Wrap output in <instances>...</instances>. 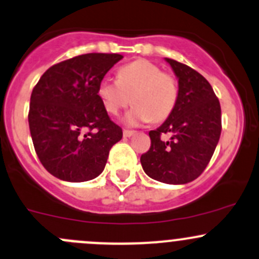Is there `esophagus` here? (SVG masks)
<instances>
[{"label":"esophagus","instance_id":"esophagus-1","mask_svg":"<svg viewBox=\"0 0 259 259\" xmlns=\"http://www.w3.org/2000/svg\"><path fill=\"white\" fill-rule=\"evenodd\" d=\"M134 134H135V132H133V130H124V132H122L124 138H130V137H133Z\"/></svg>","mask_w":259,"mask_h":259}]
</instances>
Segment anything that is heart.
I'll list each match as a JSON object with an SVG mask.
<instances>
[{
  "instance_id": "1",
  "label": "heart",
  "mask_w": 259,
  "mask_h": 259,
  "mask_svg": "<svg viewBox=\"0 0 259 259\" xmlns=\"http://www.w3.org/2000/svg\"><path fill=\"white\" fill-rule=\"evenodd\" d=\"M97 96L105 110L117 115L132 102L133 109L125 116L127 125L159 122L175 110L178 100V84L175 77L149 62L139 59L120 67L117 79H102Z\"/></svg>"
}]
</instances>
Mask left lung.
<instances>
[{"instance_id":"8db88e82","label":"left lung","mask_w":259,"mask_h":259,"mask_svg":"<svg viewBox=\"0 0 259 259\" xmlns=\"http://www.w3.org/2000/svg\"><path fill=\"white\" fill-rule=\"evenodd\" d=\"M178 79V100L172 114L150 130L149 150L140 157L150 178L168 185L196 180L209 164L222 133V109L211 84L195 69L164 58ZM169 134V141L161 135Z\"/></svg>"}]
</instances>
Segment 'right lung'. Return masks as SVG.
I'll use <instances>...</instances> for the list:
<instances>
[{"mask_svg": "<svg viewBox=\"0 0 259 259\" xmlns=\"http://www.w3.org/2000/svg\"><path fill=\"white\" fill-rule=\"evenodd\" d=\"M120 54L90 53L60 62L41 76L30 97L29 127L45 169L67 182L96 178L122 138L97 96Z\"/></svg>", "mask_w": 259, "mask_h": 259, "instance_id": "right-lung-1", "label": "right lung"}]
</instances>
